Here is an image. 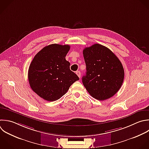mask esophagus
Returning a JSON list of instances; mask_svg holds the SVG:
<instances>
[{"label":"esophagus","instance_id":"obj_1","mask_svg":"<svg viewBox=\"0 0 149 149\" xmlns=\"http://www.w3.org/2000/svg\"><path fill=\"white\" fill-rule=\"evenodd\" d=\"M76 73V74L78 76V77H79V78H80V77H81V73H80V71H77Z\"/></svg>","mask_w":149,"mask_h":149}]
</instances>
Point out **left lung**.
I'll use <instances>...</instances> for the list:
<instances>
[{
	"label": "left lung",
	"instance_id": "8db88e82",
	"mask_svg": "<svg viewBox=\"0 0 149 149\" xmlns=\"http://www.w3.org/2000/svg\"><path fill=\"white\" fill-rule=\"evenodd\" d=\"M86 65L82 82L94 98L103 101L114 95L124 79V69L117 56L108 48L95 44L83 51Z\"/></svg>",
	"mask_w": 149,
	"mask_h": 149
}]
</instances>
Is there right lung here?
<instances>
[{
    "label": "right lung",
    "instance_id": "right-lung-1",
    "mask_svg": "<svg viewBox=\"0 0 149 149\" xmlns=\"http://www.w3.org/2000/svg\"><path fill=\"white\" fill-rule=\"evenodd\" d=\"M69 45L51 44L43 48L33 59L28 78L32 90L40 97L54 101L65 95L79 77L70 69L65 59Z\"/></svg>",
    "mask_w": 149,
    "mask_h": 149
}]
</instances>
